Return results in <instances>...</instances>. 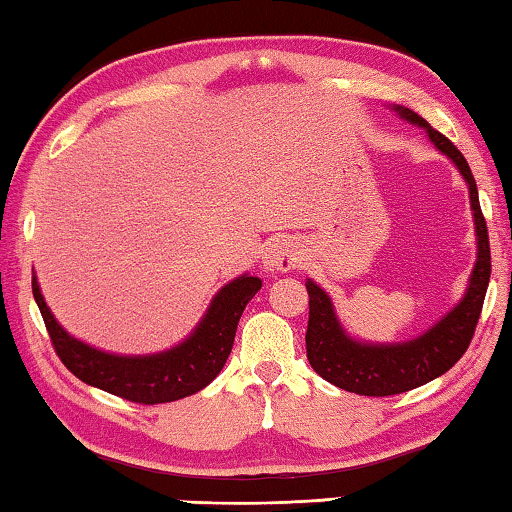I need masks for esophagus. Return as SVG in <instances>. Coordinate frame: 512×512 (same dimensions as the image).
Wrapping results in <instances>:
<instances>
[{
    "label": "esophagus",
    "mask_w": 512,
    "mask_h": 512,
    "mask_svg": "<svg viewBox=\"0 0 512 512\" xmlns=\"http://www.w3.org/2000/svg\"><path fill=\"white\" fill-rule=\"evenodd\" d=\"M264 268L271 273H289L293 268H298L302 262V253L300 246L296 241L289 237L275 239L271 246L266 248V253L262 257Z\"/></svg>",
    "instance_id": "obj_1"
}]
</instances>
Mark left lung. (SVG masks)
Wrapping results in <instances>:
<instances>
[{
	"label": "left lung",
	"mask_w": 512,
	"mask_h": 512,
	"mask_svg": "<svg viewBox=\"0 0 512 512\" xmlns=\"http://www.w3.org/2000/svg\"><path fill=\"white\" fill-rule=\"evenodd\" d=\"M397 117L427 131L436 149L454 162L470 189V207L476 232V262L461 302L433 323L427 332L402 343H366L345 332L334 302L314 280H307L309 291V325H307V359L320 377L343 391L386 397L406 393L436 379L463 357L479 323L485 291L490 282V241L488 228L479 205L474 176L463 153L445 135L424 121L418 112L393 103Z\"/></svg>",
	"instance_id": "obj_1"
}]
</instances>
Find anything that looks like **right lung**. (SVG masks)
I'll list each match as a JSON object with an SVG mask.
<instances>
[{
	"label": "right lung",
	"instance_id": "right-lung-1",
	"mask_svg": "<svg viewBox=\"0 0 512 512\" xmlns=\"http://www.w3.org/2000/svg\"><path fill=\"white\" fill-rule=\"evenodd\" d=\"M31 287L54 350L72 375L128 402L164 404L203 391L219 375L235 343L239 318L250 298L262 289V280L248 273L235 277L219 289L185 341L140 357L112 354L74 339L51 314L36 273Z\"/></svg>",
	"mask_w": 512,
	"mask_h": 512
}]
</instances>
